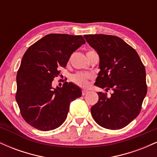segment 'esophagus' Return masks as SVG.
<instances>
[{
    "mask_svg": "<svg viewBox=\"0 0 157 157\" xmlns=\"http://www.w3.org/2000/svg\"><path fill=\"white\" fill-rule=\"evenodd\" d=\"M87 93H88L87 90H85V89H82V96H84V95H86Z\"/></svg>",
    "mask_w": 157,
    "mask_h": 157,
    "instance_id": "esophagus-1",
    "label": "esophagus"
}]
</instances>
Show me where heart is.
<instances>
[{
  "instance_id": "1",
  "label": "heart",
  "mask_w": 157,
  "mask_h": 157,
  "mask_svg": "<svg viewBox=\"0 0 157 157\" xmlns=\"http://www.w3.org/2000/svg\"><path fill=\"white\" fill-rule=\"evenodd\" d=\"M93 75L89 73L77 72L71 77V80L75 84L80 87H87L89 84V81L93 79Z\"/></svg>"
}]
</instances>
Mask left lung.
<instances>
[{"mask_svg":"<svg viewBox=\"0 0 157 157\" xmlns=\"http://www.w3.org/2000/svg\"><path fill=\"white\" fill-rule=\"evenodd\" d=\"M85 39L100 57V71L95 85L113 91L98 92V102L91 108L94 120L111 130L128 125L140 113L147 94L145 68L137 52L120 37L86 35Z\"/></svg>","mask_w":157,"mask_h":157,"instance_id":"8db88e82","label":"left lung"}]
</instances>
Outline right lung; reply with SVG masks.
I'll return each instance as SVG.
<instances>
[{
  "mask_svg": "<svg viewBox=\"0 0 157 157\" xmlns=\"http://www.w3.org/2000/svg\"><path fill=\"white\" fill-rule=\"evenodd\" d=\"M84 44L81 35L49 34L25 52L16 77L15 99L29 125L46 131L57 128L66 120L70 102L80 97L82 91L71 82H64L56 89L52 83L71 54Z\"/></svg>",
  "mask_w": 157,
  "mask_h": 157,
  "instance_id": "right-lung-1",
  "label": "right lung"
}]
</instances>
